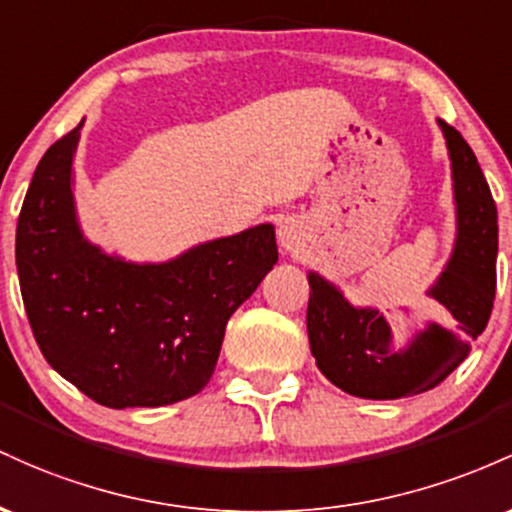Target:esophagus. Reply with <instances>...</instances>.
I'll return each mask as SVG.
<instances>
[{
  "label": "esophagus",
  "mask_w": 512,
  "mask_h": 512,
  "mask_svg": "<svg viewBox=\"0 0 512 512\" xmlns=\"http://www.w3.org/2000/svg\"><path fill=\"white\" fill-rule=\"evenodd\" d=\"M278 239H280V246H283L285 254H300L302 246H304L302 227L297 225L295 220H283V222H280Z\"/></svg>",
  "instance_id": "34e87169"
}]
</instances>
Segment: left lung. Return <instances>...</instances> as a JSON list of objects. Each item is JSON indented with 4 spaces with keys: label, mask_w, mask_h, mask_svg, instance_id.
Segmentation results:
<instances>
[{
    "label": "left lung",
    "mask_w": 512,
    "mask_h": 512,
    "mask_svg": "<svg viewBox=\"0 0 512 512\" xmlns=\"http://www.w3.org/2000/svg\"><path fill=\"white\" fill-rule=\"evenodd\" d=\"M450 154L457 237L428 297L435 321L404 333L380 309L355 307L324 275L309 271L307 333L321 375L360 399L423 394L450 375L486 329L496 297L498 212L472 147L438 120Z\"/></svg>",
    "instance_id": "1"
}]
</instances>
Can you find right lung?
<instances>
[{"label": "right lung", "instance_id": "add662e5", "mask_svg": "<svg viewBox=\"0 0 512 512\" xmlns=\"http://www.w3.org/2000/svg\"><path fill=\"white\" fill-rule=\"evenodd\" d=\"M82 123L43 154L16 225L21 297L50 367L108 409L203 392L229 317L278 261L275 227L132 263L84 237L74 205Z\"/></svg>", "mask_w": 512, "mask_h": 512}]
</instances>
